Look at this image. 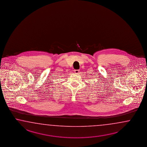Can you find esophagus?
I'll list each match as a JSON object with an SVG mask.
<instances>
[{"label": "esophagus", "mask_w": 147, "mask_h": 147, "mask_svg": "<svg viewBox=\"0 0 147 147\" xmlns=\"http://www.w3.org/2000/svg\"><path fill=\"white\" fill-rule=\"evenodd\" d=\"M74 72H75V73H76V74H79V70H78V69H75V70H74Z\"/></svg>", "instance_id": "esophagus-1"}]
</instances>
